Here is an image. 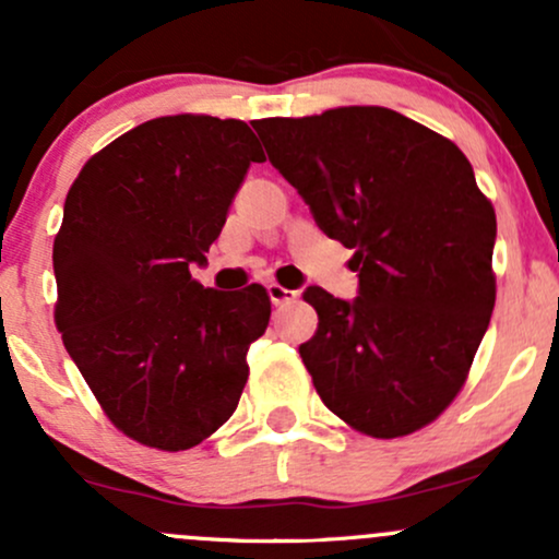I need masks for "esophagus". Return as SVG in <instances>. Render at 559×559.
<instances>
[{"mask_svg": "<svg viewBox=\"0 0 559 559\" xmlns=\"http://www.w3.org/2000/svg\"><path fill=\"white\" fill-rule=\"evenodd\" d=\"M267 297H271L275 307H281V305H288V301L297 299L299 292H294V288H284L281 284H271L267 286Z\"/></svg>", "mask_w": 559, "mask_h": 559, "instance_id": "34e87169", "label": "esophagus"}]
</instances>
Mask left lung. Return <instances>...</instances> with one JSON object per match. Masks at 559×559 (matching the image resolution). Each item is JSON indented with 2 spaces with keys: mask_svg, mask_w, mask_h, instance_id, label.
<instances>
[{
  "mask_svg": "<svg viewBox=\"0 0 559 559\" xmlns=\"http://www.w3.org/2000/svg\"><path fill=\"white\" fill-rule=\"evenodd\" d=\"M254 131L320 230L355 249V299L305 292L318 331L299 355L320 400L376 439L428 426L463 389L497 299V215L471 163L386 107L265 118Z\"/></svg>",
  "mask_w": 559,
  "mask_h": 559,
  "instance_id": "8db88e82",
  "label": "left lung"
}]
</instances>
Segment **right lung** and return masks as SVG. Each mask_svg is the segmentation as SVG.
<instances>
[{"label":"right lung","instance_id":"add662e5","mask_svg":"<svg viewBox=\"0 0 559 559\" xmlns=\"http://www.w3.org/2000/svg\"><path fill=\"white\" fill-rule=\"evenodd\" d=\"M243 120L168 115L115 139L70 186L55 239V323L112 426L181 452L234 415L249 344L271 320L260 284L204 288V265L249 165Z\"/></svg>","mask_w":559,"mask_h":559}]
</instances>
